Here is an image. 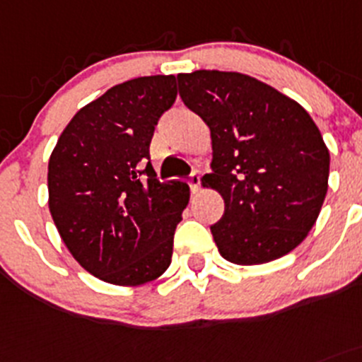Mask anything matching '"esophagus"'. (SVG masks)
I'll return each mask as SVG.
<instances>
[{
	"label": "esophagus",
	"mask_w": 362,
	"mask_h": 362,
	"mask_svg": "<svg viewBox=\"0 0 362 362\" xmlns=\"http://www.w3.org/2000/svg\"><path fill=\"white\" fill-rule=\"evenodd\" d=\"M189 185H191V191L197 194V192L200 191V175L192 173L191 178H189Z\"/></svg>",
	"instance_id": "1"
}]
</instances>
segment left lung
<instances>
[{
  "label": "left lung",
  "instance_id": "8db88e82",
  "mask_svg": "<svg viewBox=\"0 0 362 362\" xmlns=\"http://www.w3.org/2000/svg\"><path fill=\"white\" fill-rule=\"evenodd\" d=\"M178 93L211 130L212 173L225 202L211 227L223 259L264 264L295 250L318 219L330 155L302 105L234 71L182 73Z\"/></svg>",
  "mask_w": 362,
  "mask_h": 362
}]
</instances>
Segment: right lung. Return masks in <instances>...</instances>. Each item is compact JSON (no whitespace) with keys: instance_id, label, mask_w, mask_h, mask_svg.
<instances>
[{"instance_id":"obj_1","label":"right lung","mask_w":362,"mask_h":362,"mask_svg":"<svg viewBox=\"0 0 362 362\" xmlns=\"http://www.w3.org/2000/svg\"><path fill=\"white\" fill-rule=\"evenodd\" d=\"M175 98L173 74L110 87L74 114L52 151L55 227L78 264L103 282L141 286L171 264L189 185L157 180L150 143Z\"/></svg>"}]
</instances>
